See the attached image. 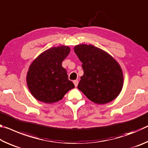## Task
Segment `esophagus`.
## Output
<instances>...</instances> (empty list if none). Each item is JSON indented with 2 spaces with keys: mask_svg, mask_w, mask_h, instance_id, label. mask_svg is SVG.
<instances>
[{
  "mask_svg": "<svg viewBox=\"0 0 148 148\" xmlns=\"http://www.w3.org/2000/svg\"><path fill=\"white\" fill-rule=\"evenodd\" d=\"M73 82H74V84L75 87H77V85H78V81H77V80H74Z\"/></svg>",
  "mask_w": 148,
  "mask_h": 148,
  "instance_id": "34e87169",
  "label": "esophagus"
}]
</instances>
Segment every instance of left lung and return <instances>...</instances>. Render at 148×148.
<instances>
[{
  "mask_svg": "<svg viewBox=\"0 0 148 148\" xmlns=\"http://www.w3.org/2000/svg\"><path fill=\"white\" fill-rule=\"evenodd\" d=\"M74 50L84 70L78 89L96 104H104L116 99L123 85V74L118 62L92 45L79 44Z\"/></svg>",
  "mask_w": 148,
  "mask_h": 148,
  "instance_id": "1",
  "label": "left lung"
}]
</instances>
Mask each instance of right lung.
Returning a JSON list of instances; mask_svg holds the SVG:
<instances>
[{
    "instance_id": "obj_1",
    "label": "right lung",
    "mask_w": 148,
    "mask_h": 148,
    "mask_svg": "<svg viewBox=\"0 0 148 148\" xmlns=\"http://www.w3.org/2000/svg\"><path fill=\"white\" fill-rule=\"evenodd\" d=\"M71 51L69 46L53 47L42 52L30 65L27 84L35 99L51 104L61 100L74 85L69 80L62 62Z\"/></svg>"
}]
</instances>
